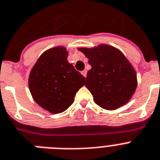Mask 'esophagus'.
Masks as SVG:
<instances>
[{
    "mask_svg": "<svg viewBox=\"0 0 160 160\" xmlns=\"http://www.w3.org/2000/svg\"><path fill=\"white\" fill-rule=\"evenodd\" d=\"M81 73H82V74L83 76H84V77H85V78L87 77V70H83V71H82Z\"/></svg>",
    "mask_w": 160,
    "mask_h": 160,
    "instance_id": "obj_1",
    "label": "esophagus"
}]
</instances>
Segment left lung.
Segmentation results:
<instances>
[{
  "instance_id": "obj_1",
  "label": "left lung",
  "mask_w": 160,
  "mask_h": 160,
  "mask_svg": "<svg viewBox=\"0 0 160 160\" xmlns=\"http://www.w3.org/2000/svg\"><path fill=\"white\" fill-rule=\"evenodd\" d=\"M79 51L89 59L86 87L102 108L115 110L129 101L137 87V75L121 51L107 44Z\"/></svg>"
}]
</instances>
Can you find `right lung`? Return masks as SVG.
Masks as SVG:
<instances>
[{
  "label": "right lung",
  "instance_id": "right-lung-1",
  "mask_svg": "<svg viewBox=\"0 0 160 160\" xmlns=\"http://www.w3.org/2000/svg\"><path fill=\"white\" fill-rule=\"evenodd\" d=\"M64 47L44 52L32 68L29 89L34 100L51 113L63 112L74 101L86 78L67 61Z\"/></svg>",
  "mask_w": 160,
  "mask_h": 160
}]
</instances>
